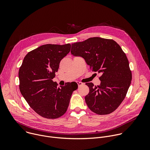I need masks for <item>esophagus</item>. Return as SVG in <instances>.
I'll return each mask as SVG.
<instances>
[{
	"label": "esophagus",
	"mask_w": 150,
	"mask_h": 150,
	"mask_svg": "<svg viewBox=\"0 0 150 150\" xmlns=\"http://www.w3.org/2000/svg\"><path fill=\"white\" fill-rule=\"evenodd\" d=\"M76 83H77V84L78 85V86H81V85H83V83H82V82H79V81H77Z\"/></svg>",
	"instance_id": "34e87169"
}]
</instances>
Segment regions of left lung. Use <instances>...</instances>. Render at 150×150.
Here are the masks:
<instances>
[{
    "instance_id": "1",
    "label": "left lung",
    "mask_w": 150,
    "mask_h": 150,
    "mask_svg": "<svg viewBox=\"0 0 150 150\" xmlns=\"http://www.w3.org/2000/svg\"><path fill=\"white\" fill-rule=\"evenodd\" d=\"M71 54L84 59L93 72L100 73V85L86 83L90 88L85 100L98 115L114 112L124 100L131 83L132 74L125 53L110 39L91 37L72 45Z\"/></svg>"
}]
</instances>
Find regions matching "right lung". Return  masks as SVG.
I'll list each match as a JSON object with an SVG mask.
<instances>
[{"mask_svg":"<svg viewBox=\"0 0 150 150\" xmlns=\"http://www.w3.org/2000/svg\"><path fill=\"white\" fill-rule=\"evenodd\" d=\"M71 45H45L30 52L19 70V90L31 108L41 116L58 118L67 112L78 85L57 87L53 82L60 60L71 50Z\"/></svg>","mask_w":150,"mask_h":150,"instance_id":"add662e5","label":"right lung"}]
</instances>
